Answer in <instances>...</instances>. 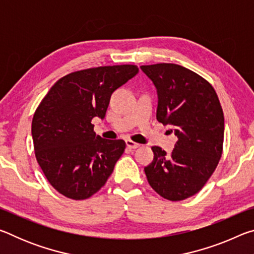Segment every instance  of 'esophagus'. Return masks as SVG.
Here are the masks:
<instances>
[{"mask_svg": "<svg viewBox=\"0 0 254 254\" xmlns=\"http://www.w3.org/2000/svg\"><path fill=\"white\" fill-rule=\"evenodd\" d=\"M126 143H127V147L128 149H136V148L140 147L139 143L133 142V141H131V140H127Z\"/></svg>", "mask_w": 254, "mask_h": 254, "instance_id": "1", "label": "esophagus"}]
</instances>
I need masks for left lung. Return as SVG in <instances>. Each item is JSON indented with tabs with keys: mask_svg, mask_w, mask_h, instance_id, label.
I'll list each match as a JSON object with an SVG mask.
<instances>
[{
	"mask_svg": "<svg viewBox=\"0 0 254 254\" xmlns=\"http://www.w3.org/2000/svg\"><path fill=\"white\" fill-rule=\"evenodd\" d=\"M157 89V120L178 137L173 152L152 147L144 168L148 182L163 198L178 201L198 192L216 169L223 151L224 115L207 80L176 64L141 66Z\"/></svg>",
	"mask_w": 254,
	"mask_h": 254,
	"instance_id": "8db88e82",
	"label": "left lung"
}]
</instances>
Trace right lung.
I'll return each mask as SVG.
<instances>
[{
    "mask_svg": "<svg viewBox=\"0 0 254 254\" xmlns=\"http://www.w3.org/2000/svg\"><path fill=\"white\" fill-rule=\"evenodd\" d=\"M139 72L134 65L89 68L60 78L34 112V152L51 186L80 200L97 192L126 149L123 140L94 132V118L104 119L112 93Z\"/></svg>",
    "mask_w": 254,
    "mask_h": 254,
    "instance_id": "add662e5",
    "label": "right lung"
}]
</instances>
